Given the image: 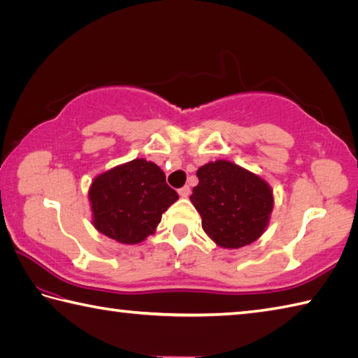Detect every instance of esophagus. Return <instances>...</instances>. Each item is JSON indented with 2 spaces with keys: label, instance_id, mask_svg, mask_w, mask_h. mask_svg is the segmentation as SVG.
<instances>
[{
  "label": "esophagus",
  "instance_id": "obj_1",
  "mask_svg": "<svg viewBox=\"0 0 358 358\" xmlns=\"http://www.w3.org/2000/svg\"><path fill=\"white\" fill-rule=\"evenodd\" d=\"M190 187H188V185H184V187H182V188H179V190H178V193L180 194V196L182 198H187L188 196V194H190Z\"/></svg>",
  "mask_w": 358,
  "mask_h": 358
}]
</instances>
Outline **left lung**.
Segmentation results:
<instances>
[{
  "mask_svg": "<svg viewBox=\"0 0 358 358\" xmlns=\"http://www.w3.org/2000/svg\"><path fill=\"white\" fill-rule=\"evenodd\" d=\"M196 176L190 201L202 218V229L218 246L237 249L265 232L274 198L257 174L227 160L208 162Z\"/></svg>",
  "mask_w": 358,
  "mask_h": 358,
  "instance_id": "left-lung-1",
  "label": "left lung"
}]
</instances>
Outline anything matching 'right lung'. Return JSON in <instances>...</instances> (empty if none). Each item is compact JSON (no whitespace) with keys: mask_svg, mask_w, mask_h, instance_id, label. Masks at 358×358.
<instances>
[{"mask_svg":"<svg viewBox=\"0 0 358 358\" xmlns=\"http://www.w3.org/2000/svg\"><path fill=\"white\" fill-rule=\"evenodd\" d=\"M89 199L96 231L137 245L156 231L162 213L179 196L156 164L136 159L95 178Z\"/></svg>","mask_w":358,"mask_h":358,"instance_id":"1","label":"right lung"}]
</instances>
